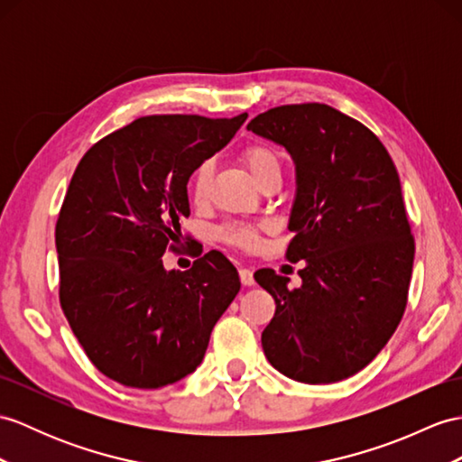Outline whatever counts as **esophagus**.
Segmentation results:
<instances>
[{"mask_svg": "<svg viewBox=\"0 0 462 462\" xmlns=\"http://www.w3.org/2000/svg\"><path fill=\"white\" fill-rule=\"evenodd\" d=\"M239 278H241L243 286H253L254 284V278H253V270L251 268H246V266L239 268Z\"/></svg>", "mask_w": 462, "mask_h": 462, "instance_id": "esophagus-1", "label": "esophagus"}]
</instances>
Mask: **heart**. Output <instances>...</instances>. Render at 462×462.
I'll return each instance as SVG.
<instances>
[{
    "mask_svg": "<svg viewBox=\"0 0 462 462\" xmlns=\"http://www.w3.org/2000/svg\"><path fill=\"white\" fill-rule=\"evenodd\" d=\"M241 159L245 166L249 168V172L256 182H261L264 176L270 172L280 171V156L278 152L264 143H251L246 144L241 151ZM211 162H201L189 180V192L196 204H206L209 198V188H211ZM263 229V225H251V223H227L217 231L219 239L229 243L233 246H239V249H254L258 243V231Z\"/></svg>",
    "mask_w": 462,
    "mask_h": 462,
    "instance_id": "heart-1",
    "label": "heart"
}]
</instances>
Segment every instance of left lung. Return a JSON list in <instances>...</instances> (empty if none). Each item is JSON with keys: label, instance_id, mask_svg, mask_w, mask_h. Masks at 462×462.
Masks as SVG:
<instances>
[{"label": "left lung", "instance_id": "obj_1", "mask_svg": "<svg viewBox=\"0 0 462 462\" xmlns=\"http://www.w3.org/2000/svg\"><path fill=\"white\" fill-rule=\"evenodd\" d=\"M246 129L296 162L286 258L306 261L300 288L273 268L254 273L276 301L264 355L291 380H345L384 348L406 311L415 243L398 171L373 131L325 104L273 107Z\"/></svg>", "mask_w": 462, "mask_h": 462}]
</instances>
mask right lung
I'll return each instance as SVG.
<instances>
[{
  "label": "right lung",
  "mask_w": 462,
  "mask_h": 462,
  "mask_svg": "<svg viewBox=\"0 0 462 462\" xmlns=\"http://www.w3.org/2000/svg\"><path fill=\"white\" fill-rule=\"evenodd\" d=\"M246 119L146 116L109 133L78 162L56 221L60 308L101 374L131 388L174 384L199 366L241 280L209 251L166 270L188 180Z\"/></svg>",
  "instance_id": "add662e5"
}]
</instances>
